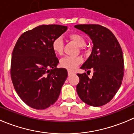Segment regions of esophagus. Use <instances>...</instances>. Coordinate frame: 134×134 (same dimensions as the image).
<instances>
[{
    "mask_svg": "<svg viewBox=\"0 0 134 134\" xmlns=\"http://www.w3.org/2000/svg\"><path fill=\"white\" fill-rule=\"evenodd\" d=\"M73 72L71 71H68V75H69H69H71L72 74H73Z\"/></svg>",
    "mask_w": 134,
    "mask_h": 134,
    "instance_id": "esophagus-1",
    "label": "esophagus"
}]
</instances>
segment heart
Instances as JSON below:
<instances>
[{"mask_svg": "<svg viewBox=\"0 0 134 134\" xmlns=\"http://www.w3.org/2000/svg\"><path fill=\"white\" fill-rule=\"evenodd\" d=\"M69 38L72 41L75 43L78 46L83 48L85 46L86 41L81 35L78 33H72L69 35ZM52 49L56 55H61L63 52V42L61 38H57L52 43ZM82 62L81 57H65L61 60V66L63 68L72 71L74 70Z\"/></svg>", "mask_w": 134, "mask_h": 134, "instance_id": "b5f03b06", "label": "heart"}]
</instances>
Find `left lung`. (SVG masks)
Returning a JSON list of instances; mask_svg holds the SVG:
<instances>
[{
	"label": "left lung",
	"mask_w": 134,
	"mask_h": 134,
	"mask_svg": "<svg viewBox=\"0 0 134 134\" xmlns=\"http://www.w3.org/2000/svg\"><path fill=\"white\" fill-rule=\"evenodd\" d=\"M76 29L87 35L92 41V51L80 67L93 70L92 78L86 73L79 77L77 92L81 99L93 107L108 103L121 85L124 73V57L117 38L108 29L99 25H77Z\"/></svg>",
	"instance_id": "left-lung-1"
}]
</instances>
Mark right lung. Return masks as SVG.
Returning <instances> with one entry per match:
<instances>
[{
  "label": "right lung",
  "mask_w": 134,
  "mask_h": 134,
  "mask_svg": "<svg viewBox=\"0 0 134 134\" xmlns=\"http://www.w3.org/2000/svg\"><path fill=\"white\" fill-rule=\"evenodd\" d=\"M67 29L58 25H40L18 39L13 51L10 75L20 98L31 108L44 109L54 104L67 78L66 69L57 68L52 43Z\"/></svg>",
  "instance_id": "add662e5"
}]
</instances>
